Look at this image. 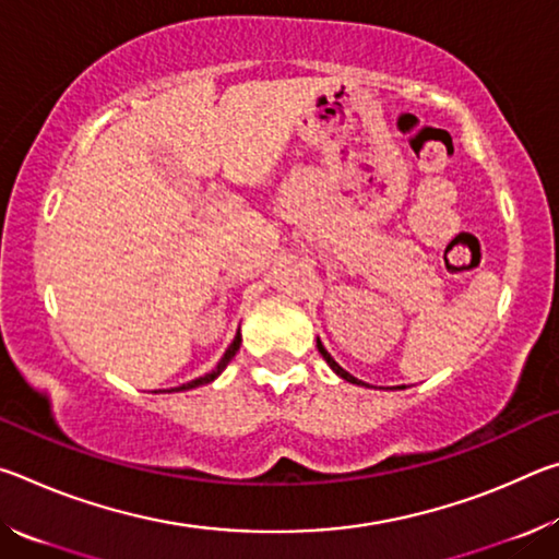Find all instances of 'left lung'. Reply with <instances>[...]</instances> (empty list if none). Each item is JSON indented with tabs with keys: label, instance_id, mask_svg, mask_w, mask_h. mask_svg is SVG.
<instances>
[{
	"label": "left lung",
	"instance_id": "1",
	"mask_svg": "<svg viewBox=\"0 0 559 559\" xmlns=\"http://www.w3.org/2000/svg\"><path fill=\"white\" fill-rule=\"evenodd\" d=\"M318 349H320V355H323L325 362L330 365V370H333L337 377H343V380H345V382H349V384H365L362 380H357V377H353V374H349V372H345L343 367H340V365L335 362V359L330 357V353H328V349L323 347V343H320V340H318ZM365 386H367V384H365Z\"/></svg>",
	"mask_w": 559,
	"mask_h": 559
}]
</instances>
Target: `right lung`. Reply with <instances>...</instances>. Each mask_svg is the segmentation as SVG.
<instances>
[{"label":"right lung","mask_w":559,"mask_h":559,"mask_svg":"<svg viewBox=\"0 0 559 559\" xmlns=\"http://www.w3.org/2000/svg\"><path fill=\"white\" fill-rule=\"evenodd\" d=\"M239 347H241V333H236V337L231 340V345L226 347L224 357L219 359V365H216L212 372H206L204 377H197V380L187 382V384H179V386H175V390H169V392H185V390H194V386H202V384H210V382H214L216 377H219V374L226 370V365L231 362V357H234L236 353H239Z\"/></svg>","instance_id":"right-lung-1"}]
</instances>
